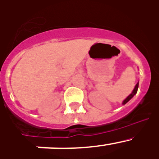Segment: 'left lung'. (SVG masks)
<instances>
[{
    "mask_svg": "<svg viewBox=\"0 0 159 159\" xmlns=\"http://www.w3.org/2000/svg\"><path fill=\"white\" fill-rule=\"evenodd\" d=\"M138 88H139V83H137V84H136V85H135V87H134V89L133 90V92H132V93L130 94V95H129L128 97H127V99H126L124 101H123V104H126V103H127V102H128V101L130 100V99H132V98H133V96H134V95H135L136 93H137Z\"/></svg>",
    "mask_w": 159,
    "mask_h": 159,
    "instance_id": "obj_1",
    "label": "left lung"
}]
</instances>
